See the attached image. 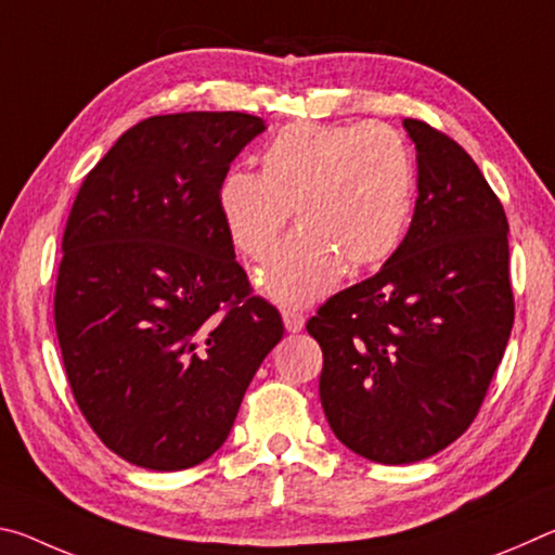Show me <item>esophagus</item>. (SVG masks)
I'll list each match as a JSON object with an SVG mask.
<instances>
[{
  "instance_id": "34e87169",
  "label": "esophagus",
  "mask_w": 555,
  "mask_h": 555,
  "mask_svg": "<svg viewBox=\"0 0 555 555\" xmlns=\"http://www.w3.org/2000/svg\"><path fill=\"white\" fill-rule=\"evenodd\" d=\"M284 325H286V331L288 333H300L304 331V325H306V315L300 313V311H296V308H284Z\"/></svg>"
}]
</instances>
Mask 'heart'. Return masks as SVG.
Here are the masks:
<instances>
[{
	"label": "heart",
	"mask_w": 555,
	"mask_h": 555,
	"mask_svg": "<svg viewBox=\"0 0 555 555\" xmlns=\"http://www.w3.org/2000/svg\"><path fill=\"white\" fill-rule=\"evenodd\" d=\"M259 173L234 168L218 203L234 247L261 261L296 215L300 230L259 274L279 304L325 296L343 267L387 261L406 234L413 164L403 139L384 125H288L261 149Z\"/></svg>",
	"instance_id": "obj_1"
}]
</instances>
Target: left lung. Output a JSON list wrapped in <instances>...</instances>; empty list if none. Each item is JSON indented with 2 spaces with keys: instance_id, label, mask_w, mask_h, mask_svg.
Listing matches in <instances>:
<instances>
[{
  "instance_id": "obj_1",
  "label": "left lung",
  "mask_w": 555,
  "mask_h": 555,
  "mask_svg": "<svg viewBox=\"0 0 555 555\" xmlns=\"http://www.w3.org/2000/svg\"><path fill=\"white\" fill-rule=\"evenodd\" d=\"M403 127L418 162L406 237L306 323L323 350L327 424L382 465L418 463L465 434L514 325L500 198L455 139L421 119Z\"/></svg>"
}]
</instances>
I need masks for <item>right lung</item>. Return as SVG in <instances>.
I'll return each instance as SVG.
<instances>
[{
    "label": "right lung",
    "instance_id": "obj_1",
    "mask_svg": "<svg viewBox=\"0 0 555 555\" xmlns=\"http://www.w3.org/2000/svg\"><path fill=\"white\" fill-rule=\"evenodd\" d=\"M264 119L139 121L86 176L65 222L55 333L73 399L127 463L208 460L284 323L251 294L222 222V178Z\"/></svg>",
    "mask_w": 555,
    "mask_h": 555
}]
</instances>
